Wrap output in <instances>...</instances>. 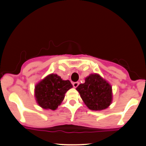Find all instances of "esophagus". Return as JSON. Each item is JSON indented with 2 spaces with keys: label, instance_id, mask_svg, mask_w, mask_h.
I'll list each match as a JSON object with an SVG mask.
<instances>
[{
  "label": "esophagus",
  "instance_id": "34e87169",
  "mask_svg": "<svg viewBox=\"0 0 146 146\" xmlns=\"http://www.w3.org/2000/svg\"><path fill=\"white\" fill-rule=\"evenodd\" d=\"M78 85H79V82H78L73 83V87H74V88H77V87L78 86Z\"/></svg>",
  "mask_w": 146,
  "mask_h": 146
}]
</instances>
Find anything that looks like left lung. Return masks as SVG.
Segmentation results:
<instances>
[{
    "label": "left lung",
    "instance_id": "left-lung-1",
    "mask_svg": "<svg viewBox=\"0 0 146 146\" xmlns=\"http://www.w3.org/2000/svg\"><path fill=\"white\" fill-rule=\"evenodd\" d=\"M76 90L90 110H105L113 102L111 85L98 73H91L87 76L85 82L80 84Z\"/></svg>",
    "mask_w": 146,
    "mask_h": 146
}]
</instances>
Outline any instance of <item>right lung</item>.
Here are the masks:
<instances>
[{
    "label": "right lung",
    "instance_id": "1",
    "mask_svg": "<svg viewBox=\"0 0 146 146\" xmlns=\"http://www.w3.org/2000/svg\"><path fill=\"white\" fill-rule=\"evenodd\" d=\"M73 87L69 80H63L54 73L46 75L35 86L34 97L43 109L55 110L64 99L65 94Z\"/></svg>",
    "mask_w": 146,
    "mask_h": 146
}]
</instances>
